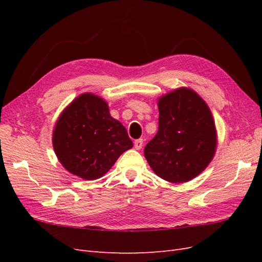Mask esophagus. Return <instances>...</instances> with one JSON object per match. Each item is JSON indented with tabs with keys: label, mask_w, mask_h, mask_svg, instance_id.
I'll return each instance as SVG.
<instances>
[{
	"label": "esophagus",
	"mask_w": 262,
	"mask_h": 262,
	"mask_svg": "<svg viewBox=\"0 0 262 262\" xmlns=\"http://www.w3.org/2000/svg\"><path fill=\"white\" fill-rule=\"evenodd\" d=\"M142 146H143V139H139L134 141V147H136V149H141Z\"/></svg>",
	"instance_id": "1"
}]
</instances>
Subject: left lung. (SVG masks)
<instances>
[{"label":"left lung","mask_w":262,"mask_h":262,"mask_svg":"<svg viewBox=\"0 0 262 262\" xmlns=\"http://www.w3.org/2000/svg\"><path fill=\"white\" fill-rule=\"evenodd\" d=\"M158 131L144 156L158 177L172 184L193 179L216 149V129L209 106L194 91L180 87L158 99Z\"/></svg>","instance_id":"8db88e82"}]
</instances>
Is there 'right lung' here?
Instances as JSON below:
<instances>
[{"instance_id": "obj_1", "label": "right lung", "mask_w": 262, "mask_h": 262, "mask_svg": "<svg viewBox=\"0 0 262 262\" xmlns=\"http://www.w3.org/2000/svg\"><path fill=\"white\" fill-rule=\"evenodd\" d=\"M52 144L63 167L86 180L104 176L133 146L122 123L110 116L107 102L91 93L80 95L61 113Z\"/></svg>"}]
</instances>
